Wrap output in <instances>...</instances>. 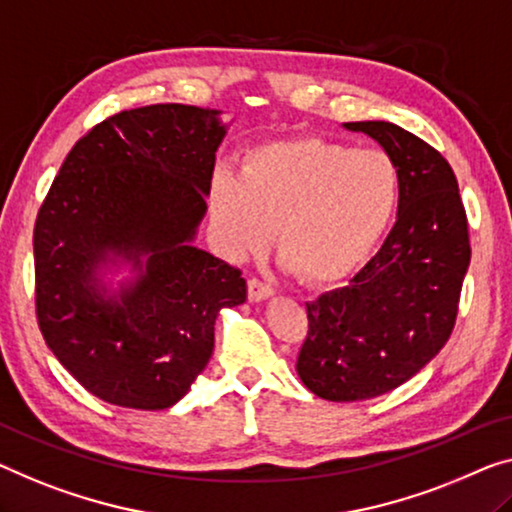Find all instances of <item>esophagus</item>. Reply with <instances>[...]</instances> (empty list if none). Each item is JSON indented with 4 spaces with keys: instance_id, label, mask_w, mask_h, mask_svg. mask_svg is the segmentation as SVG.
<instances>
[{
    "instance_id": "34e87169",
    "label": "esophagus",
    "mask_w": 512,
    "mask_h": 512,
    "mask_svg": "<svg viewBox=\"0 0 512 512\" xmlns=\"http://www.w3.org/2000/svg\"><path fill=\"white\" fill-rule=\"evenodd\" d=\"M273 294V289L266 285V282H262V280H257V278H253V280H248V299L253 301V303H259V301H266L269 299V296Z\"/></svg>"
}]
</instances>
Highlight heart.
I'll return each instance as SVG.
<instances>
[{"label": "heart", "instance_id": "obj_1", "mask_svg": "<svg viewBox=\"0 0 512 512\" xmlns=\"http://www.w3.org/2000/svg\"><path fill=\"white\" fill-rule=\"evenodd\" d=\"M400 202V172L379 149L299 137L259 144L241 172L213 174L209 211L227 253L248 259L269 246L303 282L349 276L372 253Z\"/></svg>", "mask_w": 512, "mask_h": 512}]
</instances>
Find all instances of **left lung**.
Here are the masks:
<instances>
[{"mask_svg":"<svg viewBox=\"0 0 512 512\" xmlns=\"http://www.w3.org/2000/svg\"><path fill=\"white\" fill-rule=\"evenodd\" d=\"M342 128L372 137L398 165V220L347 287L305 303L296 372L317 398L358 402L409 381L446 345L471 248L457 179L437 149L391 121Z\"/></svg>","mask_w":512,"mask_h":512,"instance_id":"obj_1","label":"left lung"}]
</instances>
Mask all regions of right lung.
<instances>
[{"label": "right lung", "mask_w": 512, "mask_h": 512, "mask_svg": "<svg viewBox=\"0 0 512 512\" xmlns=\"http://www.w3.org/2000/svg\"><path fill=\"white\" fill-rule=\"evenodd\" d=\"M230 124L181 103L119 112L52 181L34 227L38 326L96 398L177 404L207 368L220 310L246 303L241 271L195 243Z\"/></svg>", "instance_id": "add662e5"}]
</instances>
